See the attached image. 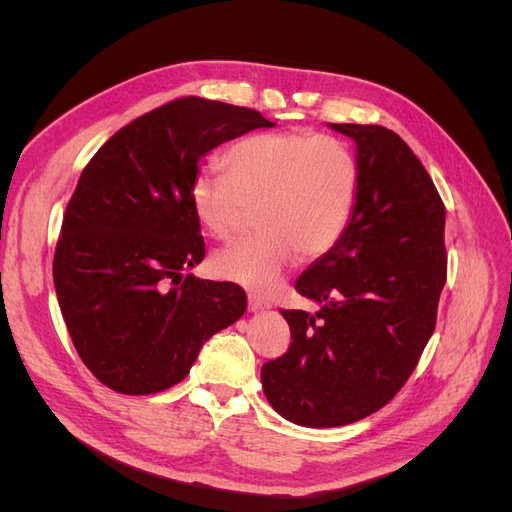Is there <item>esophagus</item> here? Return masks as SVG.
<instances>
[{"label":"esophagus","instance_id":"esophagus-1","mask_svg":"<svg viewBox=\"0 0 512 512\" xmlns=\"http://www.w3.org/2000/svg\"><path fill=\"white\" fill-rule=\"evenodd\" d=\"M247 303H250V309H252V312H265V309H269V307H271V303H269V301L260 299V297H254V294H250V299H247Z\"/></svg>","mask_w":512,"mask_h":512}]
</instances>
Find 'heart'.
<instances>
[{"mask_svg":"<svg viewBox=\"0 0 512 512\" xmlns=\"http://www.w3.org/2000/svg\"><path fill=\"white\" fill-rule=\"evenodd\" d=\"M228 173L200 168L190 185L198 222L228 241L256 209L260 235L213 258L224 280L271 292L294 260L329 254L346 235L359 203L361 168L335 136L284 132L245 138L226 153Z\"/></svg>","mask_w":512,"mask_h":512,"instance_id":"obj_1","label":"heart"}]
</instances>
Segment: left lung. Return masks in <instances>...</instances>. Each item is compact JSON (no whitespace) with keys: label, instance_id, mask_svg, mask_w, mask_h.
<instances>
[{"label":"left lung","instance_id":"obj_1","mask_svg":"<svg viewBox=\"0 0 512 512\" xmlns=\"http://www.w3.org/2000/svg\"><path fill=\"white\" fill-rule=\"evenodd\" d=\"M333 130L356 143L359 203L294 284L320 309H280L292 342L260 371L273 410L303 427H342L389 404L436 329L446 282L444 203L421 160L382 126Z\"/></svg>","mask_w":512,"mask_h":512}]
</instances>
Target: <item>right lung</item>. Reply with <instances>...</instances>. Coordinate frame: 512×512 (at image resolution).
I'll return each instance as SVG.
<instances>
[{
  "mask_svg": "<svg viewBox=\"0 0 512 512\" xmlns=\"http://www.w3.org/2000/svg\"><path fill=\"white\" fill-rule=\"evenodd\" d=\"M271 126L254 108L177 98L123 126L83 168L53 282L76 352L108 389H170L243 316L241 286L183 275L205 258L190 185L207 151Z\"/></svg>",
  "mask_w": 512,
  "mask_h": 512,
  "instance_id": "obj_1",
  "label": "right lung"
}]
</instances>
